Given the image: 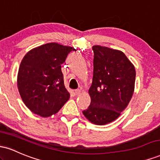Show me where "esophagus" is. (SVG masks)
Wrapping results in <instances>:
<instances>
[{
    "label": "esophagus",
    "instance_id": "obj_1",
    "mask_svg": "<svg viewBox=\"0 0 160 160\" xmlns=\"http://www.w3.org/2000/svg\"><path fill=\"white\" fill-rule=\"evenodd\" d=\"M80 93H81V90H80V89H75L74 90V94L76 95H79Z\"/></svg>",
    "mask_w": 160,
    "mask_h": 160
}]
</instances>
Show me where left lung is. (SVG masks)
<instances>
[{
	"mask_svg": "<svg viewBox=\"0 0 160 160\" xmlns=\"http://www.w3.org/2000/svg\"><path fill=\"white\" fill-rule=\"evenodd\" d=\"M91 103L82 111L89 122L105 125L117 120L127 107L135 90V66L122 51L95 45Z\"/></svg>",
	"mask_w": 160,
	"mask_h": 160,
	"instance_id": "obj_1",
	"label": "left lung"
}]
</instances>
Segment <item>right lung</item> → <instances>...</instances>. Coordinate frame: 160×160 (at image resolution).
<instances>
[{
	"label": "right lung",
	"instance_id": "right-lung-1",
	"mask_svg": "<svg viewBox=\"0 0 160 160\" xmlns=\"http://www.w3.org/2000/svg\"><path fill=\"white\" fill-rule=\"evenodd\" d=\"M72 50L76 49L49 43L31 49L23 57L18 71V89L24 104L35 114H56L69 99L61 65Z\"/></svg>",
	"mask_w": 160,
	"mask_h": 160
}]
</instances>
